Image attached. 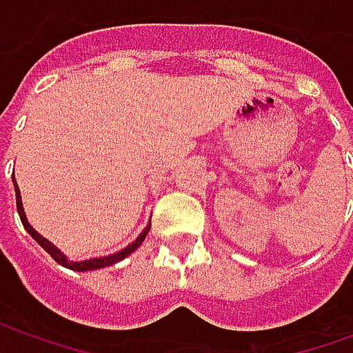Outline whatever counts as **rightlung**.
I'll list each match as a JSON object with an SVG mask.
<instances>
[{
  "label": "right lung",
  "mask_w": 353,
  "mask_h": 353,
  "mask_svg": "<svg viewBox=\"0 0 353 353\" xmlns=\"http://www.w3.org/2000/svg\"><path fill=\"white\" fill-rule=\"evenodd\" d=\"M12 179H14V176H12ZM14 191H17V210H19V215H20V221H22V225H24V229L32 234V238H34L37 244L41 245L45 252L49 253L52 259L57 261V263H60L62 266H65V268H72V270H77V272H85V270H96V268H103V266H109V265H115V263H119V261H123L124 257H128L130 253H134L136 250H138L139 245H141V242L145 240L147 232H149V227H147L141 234L138 236V240L136 242H132L128 248H124V250H121V252L113 253V255H109V257H98V259H88V261H81V263H73V261H68L64 257V253L58 252L54 245L50 244L47 238H43L41 234H37L34 230V227L28 223L26 219V214H24V208H22V200H20V191L19 187H17V181H14Z\"/></svg>",
  "instance_id": "add662e5"
}]
</instances>
